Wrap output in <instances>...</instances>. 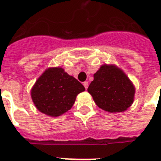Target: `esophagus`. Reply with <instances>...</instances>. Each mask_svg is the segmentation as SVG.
<instances>
[{
    "mask_svg": "<svg viewBox=\"0 0 161 161\" xmlns=\"http://www.w3.org/2000/svg\"><path fill=\"white\" fill-rule=\"evenodd\" d=\"M83 86H84L85 89H87L88 88V82H83Z\"/></svg>",
    "mask_w": 161,
    "mask_h": 161,
    "instance_id": "34e87169",
    "label": "esophagus"
}]
</instances>
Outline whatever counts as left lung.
Segmentation results:
<instances>
[{
	"label": "left lung",
	"instance_id": "8db88e82",
	"mask_svg": "<svg viewBox=\"0 0 161 161\" xmlns=\"http://www.w3.org/2000/svg\"><path fill=\"white\" fill-rule=\"evenodd\" d=\"M88 92L98 107L109 113L124 112L134 102L132 82L115 65L101 66L93 74Z\"/></svg>",
	"mask_w": 161,
	"mask_h": 161
}]
</instances>
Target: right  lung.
<instances>
[{
  "label": "right lung",
  "mask_w": 161,
  "mask_h": 161,
  "mask_svg": "<svg viewBox=\"0 0 161 161\" xmlns=\"http://www.w3.org/2000/svg\"><path fill=\"white\" fill-rule=\"evenodd\" d=\"M85 88L62 68H49L42 74L31 90V99L42 114L58 117L73 107L78 93Z\"/></svg>",
  "instance_id": "add662e5"
}]
</instances>
